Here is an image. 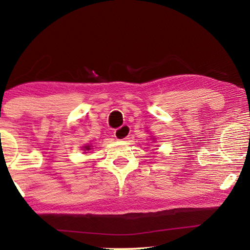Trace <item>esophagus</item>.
<instances>
[{"label":"esophagus","instance_id":"1","mask_svg":"<svg viewBox=\"0 0 250 250\" xmlns=\"http://www.w3.org/2000/svg\"><path fill=\"white\" fill-rule=\"evenodd\" d=\"M130 132H131L130 126L125 125L120 126L119 129H117L115 131V137H116L117 140H121V141L128 140L129 137H130Z\"/></svg>","mask_w":250,"mask_h":250}]
</instances>
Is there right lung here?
<instances>
[{
	"label": "right lung",
	"mask_w": 250,
	"mask_h": 250,
	"mask_svg": "<svg viewBox=\"0 0 250 250\" xmlns=\"http://www.w3.org/2000/svg\"><path fill=\"white\" fill-rule=\"evenodd\" d=\"M83 149H84L83 151H88V150H90V146H83Z\"/></svg>",
	"instance_id": "add662e5"
}]
</instances>
